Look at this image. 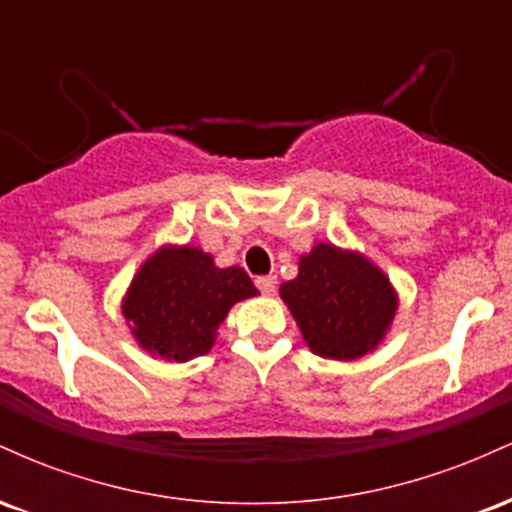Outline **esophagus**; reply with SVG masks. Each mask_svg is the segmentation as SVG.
I'll return each instance as SVG.
<instances>
[{
  "label": "esophagus",
  "instance_id": "34e87169",
  "mask_svg": "<svg viewBox=\"0 0 512 512\" xmlns=\"http://www.w3.org/2000/svg\"><path fill=\"white\" fill-rule=\"evenodd\" d=\"M255 284H257V289H260L264 296H272L274 293V289H276V276H257L255 279Z\"/></svg>",
  "mask_w": 512,
  "mask_h": 512
}]
</instances>
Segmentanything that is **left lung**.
I'll return each instance as SVG.
<instances>
[{"label": "left lung", "mask_w": 512, "mask_h": 512, "mask_svg": "<svg viewBox=\"0 0 512 512\" xmlns=\"http://www.w3.org/2000/svg\"><path fill=\"white\" fill-rule=\"evenodd\" d=\"M303 339L317 356L351 361L383 339L397 298L387 276L366 257L315 245L301 272L281 286Z\"/></svg>", "instance_id": "left-lung-1"}]
</instances>
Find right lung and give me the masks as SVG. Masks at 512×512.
<instances>
[{
	"mask_svg": "<svg viewBox=\"0 0 512 512\" xmlns=\"http://www.w3.org/2000/svg\"><path fill=\"white\" fill-rule=\"evenodd\" d=\"M257 296L245 269L214 267L197 248H163L144 264L125 298L137 342L168 361L207 354L233 303Z\"/></svg>",
	"mask_w": 512,
	"mask_h": 512,
	"instance_id": "1",
	"label": "right lung"
}]
</instances>
